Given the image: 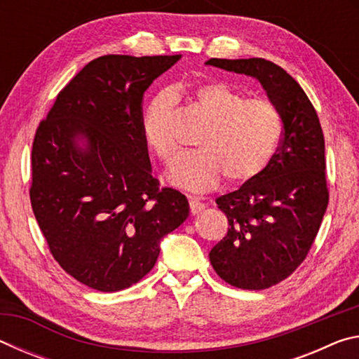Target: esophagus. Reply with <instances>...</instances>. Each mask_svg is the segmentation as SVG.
<instances>
[{"label": "esophagus", "mask_w": 359, "mask_h": 359, "mask_svg": "<svg viewBox=\"0 0 359 359\" xmlns=\"http://www.w3.org/2000/svg\"><path fill=\"white\" fill-rule=\"evenodd\" d=\"M205 209V204L199 201V199H190V212L193 215L199 214V212H203Z\"/></svg>", "instance_id": "34e87169"}]
</instances>
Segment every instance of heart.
<instances>
[{
    "mask_svg": "<svg viewBox=\"0 0 359 359\" xmlns=\"http://www.w3.org/2000/svg\"><path fill=\"white\" fill-rule=\"evenodd\" d=\"M193 107L208 121L198 151L175 163L169 182L182 190L201 193L226 175L231 184L259 177L271 165L282 139V115L274 102L247 98L222 82L199 85L190 96ZM142 135L154 154L171 165L179 155L172 133V101L163 93L150 101L142 117Z\"/></svg>",
    "mask_w": 359,
    "mask_h": 359,
    "instance_id": "obj_1",
    "label": "heart"
}]
</instances>
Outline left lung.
Here are the masks:
<instances>
[{
    "label": "left lung",
    "instance_id": "left-lung-1",
    "mask_svg": "<svg viewBox=\"0 0 359 359\" xmlns=\"http://www.w3.org/2000/svg\"><path fill=\"white\" fill-rule=\"evenodd\" d=\"M205 65L255 77L282 115L280 147L266 171L217 198L229 228L209 253L226 283L264 290L293 274L317 238L330 201L323 130L299 83L276 63L210 58Z\"/></svg>",
    "mask_w": 359,
    "mask_h": 359
}]
</instances>
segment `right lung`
<instances>
[{
    "instance_id": "1",
    "label": "right lung",
    "mask_w": 359,
    "mask_h": 359,
    "mask_svg": "<svg viewBox=\"0 0 359 359\" xmlns=\"http://www.w3.org/2000/svg\"><path fill=\"white\" fill-rule=\"evenodd\" d=\"M182 55H104L83 66L36 130L29 199L58 264L112 293L155 266L160 241L190 214L151 177L142 98Z\"/></svg>"
}]
</instances>
